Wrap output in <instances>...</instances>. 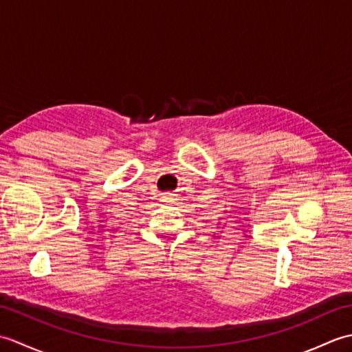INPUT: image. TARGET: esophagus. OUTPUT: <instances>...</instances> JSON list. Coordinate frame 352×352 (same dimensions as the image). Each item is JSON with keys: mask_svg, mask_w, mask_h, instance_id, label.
<instances>
[{"mask_svg": "<svg viewBox=\"0 0 352 352\" xmlns=\"http://www.w3.org/2000/svg\"><path fill=\"white\" fill-rule=\"evenodd\" d=\"M172 199H174V198H172V197H164V203H174V201H172Z\"/></svg>", "mask_w": 352, "mask_h": 352, "instance_id": "esophagus-1", "label": "esophagus"}]
</instances>
